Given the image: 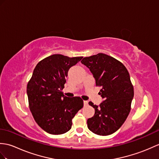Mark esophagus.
<instances>
[{"label": "esophagus", "instance_id": "obj_1", "mask_svg": "<svg viewBox=\"0 0 159 159\" xmlns=\"http://www.w3.org/2000/svg\"><path fill=\"white\" fill-rule=\"evenodd\" d=\"M84 106H87L88 105V101H84Z\"/></svg>", "mask_w": 159, "mask_h": 159}]
</instances>
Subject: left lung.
<instances>
[{
    "mask_svg": "<svg viewBox=\"0 0 159 159\" xmlns=\"http://www.w3.org/2000/svg\"><path fill=\"white\" fill-rule=\"evenodd\" d=\"M93 75L104 99L99 106L89 102L95 109L93 117L87 120L91 131L99 135H108L116 131L124 123L131 110L134 87L125 66L104 53L84 57L80 61Z\"/></svg>",
    "mask_w": 159,
    "mask_h": 159,
    "instance_id": "8db88e82",
    "label": "left lung"
}]
</instances>
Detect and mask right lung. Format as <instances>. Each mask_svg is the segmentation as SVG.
<instances>
[{
  "instance_id": "right-lung-1",
  "label": "right lung",
  "mask_w": 159,
  "mask_h": 159,
  "mask_svg": "<svg viewBox=\"0 0 159 159\" xmlns=\"http://www.w3.org/2000/svg\"><path fill=\"white\" fill-rule=\"evenodd\" d=\"M82 58L50 55L38 63L28 83L30 110L39 126L50 134L68 131L74 116L83 107L80 97L68 98L62 92L69 69Z\"/></svg>"
}]
</instances>
